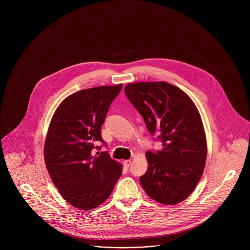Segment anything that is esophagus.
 <instances>
[{"instance_id":"esophagus-1","label":"esophagus","mask_w":250,"mask_h":250,"mask_svg":"<svg viewBox=\"0 0 250 250\" xmlns=\"http://www.w3.org/2000/svg\"><path fill=\"white\" fill-rule=\"evenodd\" d=\"M130 163H131V160H130V159H127V160H125V161H124V165H125V168H128L129 165H130Z\"/></svg>"}]
</instances>
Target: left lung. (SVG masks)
Instances as JSON below:
<instances>
[{
  "mask_svg": "<svg viewBox=\"0 0 250 250\" xmlns=\"http://www.w3.org/2000/svg\"><path fill=\"white\" fill-rule=\"evenodd\" d=\"M129 102L148 131L158 134L162 149L146 152L147 171L139 178L146 193L163 205L184 201L203 175L207 139L200 113L191 98L167 82L129 83Z\"/></svg>",
  "mask_w": 250,
  "mask_h": 250,
  "instance_id": "obj_1",
  "label": "left lung"
}]
</instances>
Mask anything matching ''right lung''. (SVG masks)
<instances>
[{"label": "right lung", "instance_id": "add662e5", "mask_svg": "<svg viewBox=\"0 0 250 250\" xmlns=\"http://www.w3.org/2000/svg\"><path fill=\"white\" fill-rule=\"evenodd\" d=\"M123 84L78 91L56 109L45 138L44 161L61 196L75 208L93 209L108 199L123 166L108 152L93 153L104 144L101 127ZM100 149L101 146H96Z\"/></svg>", "mask_w": 250, "mask_h": 250}]
</instances>
